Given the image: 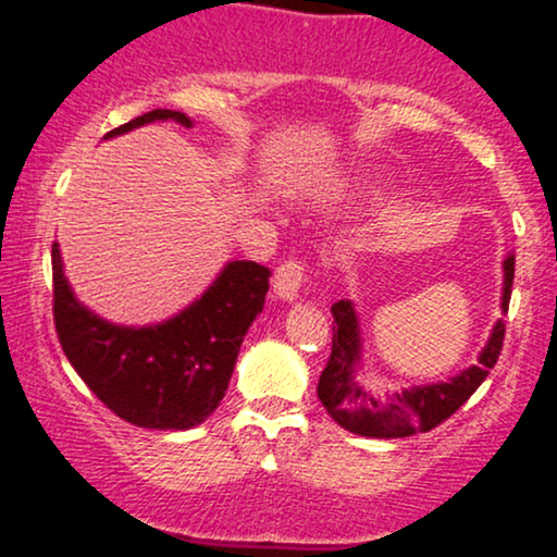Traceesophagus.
<instances>
[{
    "instance_id": "esophagus-1",
    "label": "esophagus",
    "mask_w": 557,
    "mask_h": 557,
    "mask_svg": "<svg viewBox=\"0 0 557 557\" xmlns=\"http://www.w3.org/2000/svg\"><path fill=\"white\" fill-rule=\"evenodd\" d=\"M304 283H306L304 261L290 259V261H283V264L277 267V272H274V280H272V287L283 300H293L300 293V285Z\"/></svg>"
}]
</instances>
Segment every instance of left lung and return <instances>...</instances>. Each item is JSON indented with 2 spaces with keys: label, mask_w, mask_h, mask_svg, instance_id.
I'll return each mask as SVG.
<instances>
[{
  "label": "left lung",
  "mask_w": 557,
  "mask_h": 557,
  "mask_svg": "<svg viewBox=\"0 0 557 557\" xmlns=\"http://www.w3.org/2000/svg\"><path fill=\"white\" fill-rule=\"evenodd\" d=\"M505 287H503V311H508L510 287H513L516 259H505ZM505 322L495 324L487 348L479 356L476 367L466 369L450 382L437 385L411 387L395 393L389 400H380L369 395L359 385L361 363V337L359 322L350 300H337L332 306V350L324 372L319 374L317 395L327 413L343 430L363 434V437H411L417 432H430L445 419H450L463 406L476 387L487 380L490 369L497 363L503 350Z\"/></svg>",
  "instance_id": "obj_1"
}]
</instances>
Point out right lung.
Listing matches in <instances>:
<instances>
[{"label": "right lung", "instance_id": "right-lung-1", "mask_svg": "<svg viewBox=\"0 0 557 557\" xmlns=\"http://www.w3.org/2000/svg\"><path fill=\"white\" fill-rule=\"evenodd\" d=\"M154 120L190 127L183 112L151 110L114 127L107 138ZM270 277L272 272L257 261H230L183 314L154 327H117L75 300L54 243L57 337L81 380L120 419L146 430H190L225 398L243 335L264 309Z\"/></svg>", "mask_w": 557, "mask_h": 557}]
</instances>
